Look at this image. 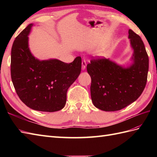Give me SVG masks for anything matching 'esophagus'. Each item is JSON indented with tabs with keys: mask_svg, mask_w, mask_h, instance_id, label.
<instances>
[{
	"mask_svg": "<svg viewBox=\"0 0 157 157\" xmlns=\"http://www.w3.org/2000/svg\"><path fill=\"white\" fill-rule=\"evenodd\" d=\"M86 67V62L85 60H84V61H82V70H85Z\"/></svg>",
	"mask_w": 157,
	"mask_h": 157,
	"instance_id": "esophagus-1",
	"label": "esophagus"
}]
</instances>
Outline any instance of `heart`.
Listing matches in <instances>:
<instances>
[{
	"label": "heart",
	"instance_id": "heart-1",
	"mask_svg": "<svg viewBox=\"0 0 157 157\" xmlns=\"http://www.w3.org/2000/svg\"><path fill=\"white\" fill-rule=\"evenodd\" d=\"M102 56H105V53H102Z\"/></svg>",
	"mask_w": 157,
	"mask_h": 157
}]
</instances>
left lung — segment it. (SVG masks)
Instances as JSON below:
<instances>
[{
  "instance_id": "1",
  "label": "left lung",
  "mask_w": 157,
  "mask_h": 157,
  "mask_svg": "<svg viewBox=\"0 0 157 157\" xmlns=\"http://www.w3.org/2000/svg\"><path fill=\"white\" fill-rule=\"evenodd\" d=\"M133 54L130 61L119 65L109 59L92 60L87 65L91 77L93 105L105 111H119L134 102L142 94L147 82L148 56L141 38L129 29Z\"/></svg>"
}]
</instances>
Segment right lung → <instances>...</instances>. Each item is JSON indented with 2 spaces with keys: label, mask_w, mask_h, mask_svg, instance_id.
I'll return each mask as SVG.
<instances>
[{
  "label": "right lung",
  "mask_w": 157,
  "mask_h": 157,
  "mask_svg": "<svg viewBox=\"0 0 157 157\" xmlns=\"http://www.w3.org/2000/svg\"><path fill=\"white\" fill-rule=\"evenodd\" d=\"M34 23L17 36L11 48L12 82L19 98L32 109L55 112L64 107L67 92L80 74L82 59L71 63L56 59L40 60L29 48V37Z\"/></svg>",
  "instance_id": "1"
}]
</instances>
